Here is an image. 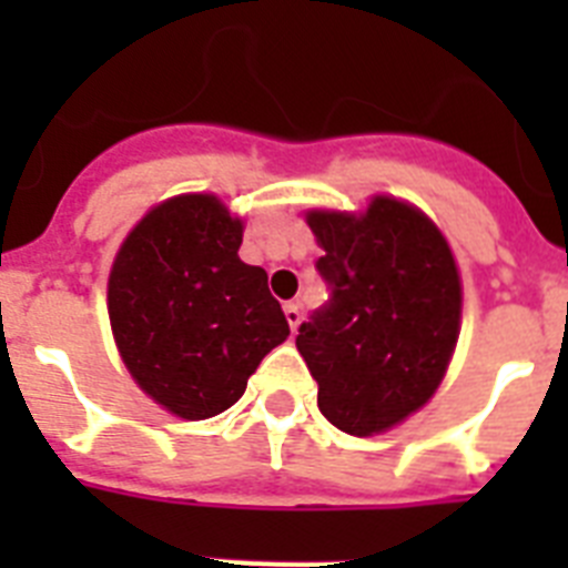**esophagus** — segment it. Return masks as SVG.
<instances>
[{"instance_id":"34e87169","label":"esophagus","mask_w":568,"mask_h":568,"mask_svg":"<svg viewBox=\"0 0 568 568\" xmlns=\"http://www.w3.org/2000/svg\"><path fill=\"white\" fill-rule=\"evenodd\" d=\"M301 318H303L301 303H285V321H288V327H292V333L297 327H301Z\"/></svg>"}]
</instances>
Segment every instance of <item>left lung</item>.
Here are the masks:
<instances>
[{
  "label": "left lung",
  "mask_w": 568,
  "mask_h": 568,
  "mask_svg": "<svg viewBox=\"0 0 568 568\" xmlns=\"http://www.w3.org/2000/svg\"><path fill=\"white\" fill-rule=\"evenodd\" d=\"M306 223L329 288L297 336L318 409L351 436L383 433L430 400L457 345L463 288L448 241L392 196L359 217L310 212Z\"/></svg>",
  "instance_id": "left-lung-1"
}]
</instances>
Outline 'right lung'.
<instances>
[{
    "mask_svg": "<svg viewBox=\"0 0 568 568\" xmlns=\"http://www.w3.org/2000/svg\"><path fill=\"white\" fill-rule=\"evenodd\" d=\"M241 221L212 194L155 205L109 276L120 356L155 404L200 422L230 409L288 338L267 274L239 258Z\"/></svg>",
    "mask_w": 568,
    "mask_h": 568,
    "instance_id": "1",
    "label": "right lung"
}]
</instances>
